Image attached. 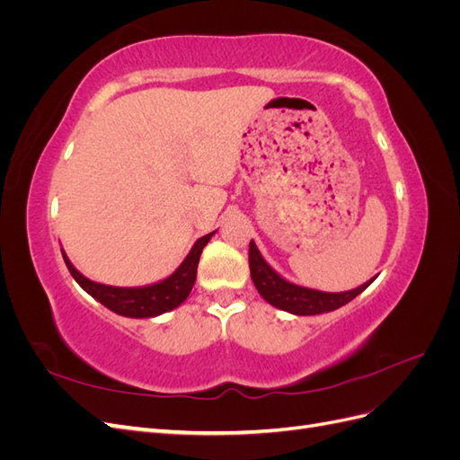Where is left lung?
Returning a JSON list of instances; mask_svg holds the SVG:
<instances>
[{"instance_id": "left-lung-1", "label": "left lung", "mask_w": 460, "mask_h": 460, "mask_svg": "<svg viewBox=\"0 0 460 460\" xmlns=\"http://www.w3.org/2000/svg\"><path fill=\"white\" fill-rule=\"evenodd\" d=\"M249 270H252V280L264 301L270 303L276 309L297 316H311L336 311L343 307V305L353 301L358 294H363V291L376 280L374 276L363 286L349 291H340V294H330V291L297 286L282 278L267 261L262 259L253 240L249 243Z\"/></svg>"}]
</instances>
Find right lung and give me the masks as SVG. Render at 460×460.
<instances>
[{
  "label": "right lung",
  "mask_w": 460,
  "mask_h": 460,
  "mask_svg": "<svg viewBox=\"0 0 460 460\" xmlns=\"http://www.w3.org/2000/svg\"><path fill=\"white\" fill-rule=\"evenodd\" d=\"M215 232L203 235V238H199L196 243H193L188 257L171 276H166L161 282L140 286V288H117V286H105L100 282H93L75 269V264L68 261L63 249L61 253L68 272L73 274L78 286L93 299L105 305L109 311H113L120 316H128V318H153L180 307V305L188 299L193 284H196L201 252L208 243V240L213 238Z\"/></svg>",
  "instance_id": "add662e5"
}]
</instances>
